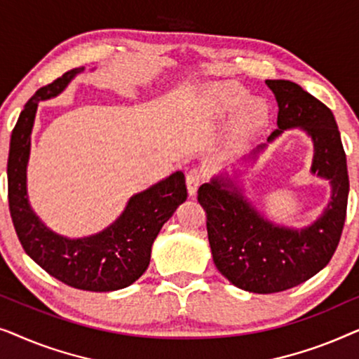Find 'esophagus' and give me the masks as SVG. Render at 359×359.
Returning <instances> with one entry per match:
<instances>
[{
	"label": "esophagus",
	"mask_w": 359,
	"mask_h": 359,
	"mask_svg": "<svg viewBox=\"0 0 359 359\" xmlns=\"http://www.w3.org/2000/svg\"><path fill=\"white\" fill-rule=\"evenodd\" d=\"M201 181H203V171L198 168H193L188 171V175H186V186H188L189 196H196Z\"/></svg>",
	"instance_id": "34e87169"
}]
</instances>
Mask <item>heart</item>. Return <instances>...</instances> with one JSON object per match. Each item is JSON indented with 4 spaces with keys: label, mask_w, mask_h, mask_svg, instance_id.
<instances>
[{
    "label": "heart",
    "mask_w": 359,
    "mask_h": 359,
    "mask_svg": "<svg viewBox=\"0 0 359 359\" xmlns=\"http://www.w3.org/2000/svg\"><path fill=\"white\" fill-rule=\"evenodd\" d=\"M214 100V111L215 114L224 116L237 109V107L245 101V93L240 88L229 85L219 86L212 91ZM266 107L262 101H252L243 107L240 112L237 124L233 130V140L237 144H243L248 137H252L258 129H262L264 121H266Z\"/></svg>",
    "instance_id": "obj_1"
}]
</instances>
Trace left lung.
I'll list each match as a JSON object with an SVG mask.
<instances>
[{
    "label": "left lung",
    "mask_w": 359,
    "mask_h": 359,
    "mask_svg": "<svg viewBox=\"0 0 359 359\" xmlns=\"http://www.w3.org/2000/svg\"><path fill=\"white\" fill-rule=\"evenodd\" d=\"M266 86L278 102V129L268 144L284 130L306 132L313 144L311 173L328 180L332 196L311 225L292 229L266 219L245 196L243 170L233 166L232 175L222 171L201 186L198 201L208 217L215 266L233 286L257 294L286 291L327 266L340 242L350 191L346 155L332 111L292 81L266 80ZM268 144L245 156V168Z\"/></svg>",
    "instance_id": "obj_1"
}]
</instances>
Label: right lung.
Here are the masks:
<instances>
[{
	"label": "right lung",
	"mask_w": 359,
	"mask_h": 359,
	"mask_svg": "<svg viewBox=\"0 0 359 359\" xmlns=\"http://www.w3.org/2000/svg\"><path fill=\"white\" fill-rule=\"evenodd\" d=\"M85 67L73 68L36 91L14 126L8 156V199L24 252L68 286L109 292L135 283L149 268L151 245L180 204L188 198L183 171L151 184L127 201L126 209L101 232L70 238L48 229L34 212L27 196L31 134L41 101L60 95Z\"/></svg>",
	"instance_id": "1"
}]
</instances>
